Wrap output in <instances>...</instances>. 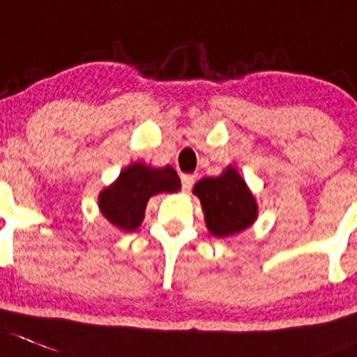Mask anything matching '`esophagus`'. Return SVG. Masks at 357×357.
<instances>
[{
  "mask_svg": "<svg viewBox=\"0 0 357 357\" xmlns=\"http://www.w3.org/2000/svg\"><path fill=\"white\" fill-rule=\"evenodd\" d=\"M194 183H195V176L183 174L181 176V188H183V192H190V190H192V186H194Z\"/></svg>",
  "mask_w": 357,
  "mask_h": 357,
  "instance_id": "1",
  "label": "esophagus"
}]
</instances>
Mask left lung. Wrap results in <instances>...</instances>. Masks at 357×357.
<instances>
[{
    "mask_svg": "<svg viewBox=\"0 0 357 357\" xmlns=\"http://www.w3.org/2000/svg\"><path fill=\"white\" fill-rule=\"evenodd\" d=\"M194 194L201 199L206 225L216 238L238 234L257 218L254 195L232 167L218 178L201 179L194 186Z\"/></svg>",
    "mask_w": 357,
    "mask_h": 357,
    "instance_id": "8db88e82",
    "label": "left lung"
}]
</instances>
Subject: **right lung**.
Returning a JSON list of instances; mask_svg holds the SVG:
<instances>
[{
  "label": "right lung",
  "mask_w": 357,
  "mask_h": 357,
  "mask_svg": "<svg viewBox=\"0 0 357 357\" xmlns=\"http://www.w3.org/2000/svg\"><path fill=\"white\" fill-rule=\"evenodd\" d=\"M181 188L172 167L153 169L144 163H133L119 174L116 183L105 188L98 197L102 215L121 231H135L144 218L149 197L162 192H178Z\"/></svg>",
  "instance_id": "add662e5"
}]
</instances>
